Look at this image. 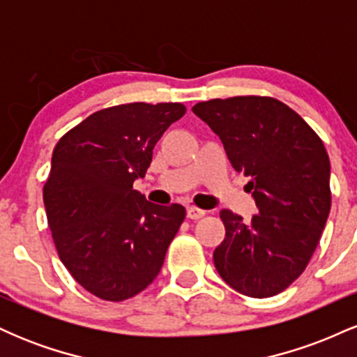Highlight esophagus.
<instances>
[{
    "label": "esophagus",
    "instance_id": "obj_1",
    "mask_svg": "<svg viewBox=\"0 0 357 357\" xmlns=\"http://www.w3.org/2000/svg\"><path fill=\"white\" fill-rule=\"evenodd\" d=\"M204 210H199V208H196V206H188L186 208V216L190 220H199V218H203L204 216Z\"/></svg>",
    "mask_w": 357,
    "mask_h": 357
}]
</instances>
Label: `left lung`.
Masks as SVG:
<instances>
[{"mask_svg": "<svg viewBox=\"0 0 357 357\" xmlns=\"http://www.w3.org/2000/svg\"><path fill=\"white\" fill-rule=\"evenodd\" d=\"M192 112L223 142L231 166L250 178L258 213L243 221L221 210L218 273L247 297L277 296L312 258L331 210V165L322 139L284 102L238 96L198 102Z\"/></svg>", "mask_w": 357, "mask_h": 357, "instance_id": "8db88e82", "label": "left lung"}]
</instances>
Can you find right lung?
I'll list each match as a JSON object with an SVG mask.
<instances>
[{"mask_svg":"<svg viewBox=\"0 0 357 357\" xmlns=\"http://www.w3.org/2000/svg\"><path fill=\"white\" fill-rule=\"evenodd\" d=\"M184 114L179 102L114 105L90 114L53 149L43 186L53 243L70 275L102 301L142 292L186 216L181 204L159 206L132 188L155 142Z\"/></svg>","mask_w":357,"mask_h":357,"instance_id":"obj_1","label":"right lung"}]
</instances>
